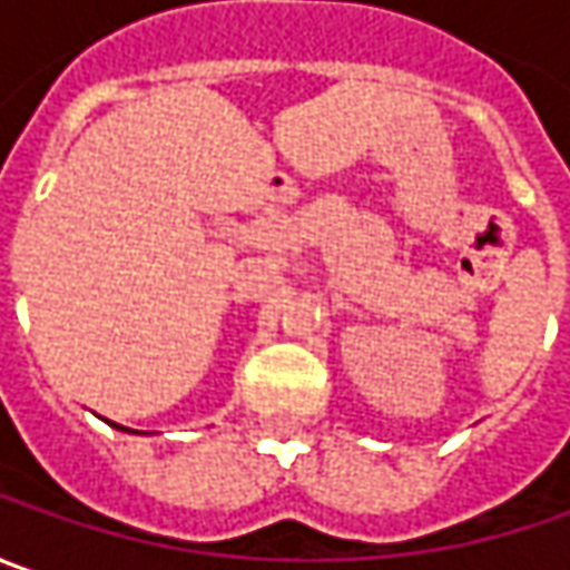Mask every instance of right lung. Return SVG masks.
Wrapping results in <instances>:
<instances>
[{"label":"right lung","mask_w":570,"mask_h":570,"mask_svg":"<svg viewBox=\"0 0 570 570\" xmlns=\"http://www.w3.org/2000/svg\"><path fill=\"white\" fill-rule=\"evenodd\" d=\"M117 428H120V425H117Z\"/></svg>","instance_id":"add662e5"}]
</instances>
